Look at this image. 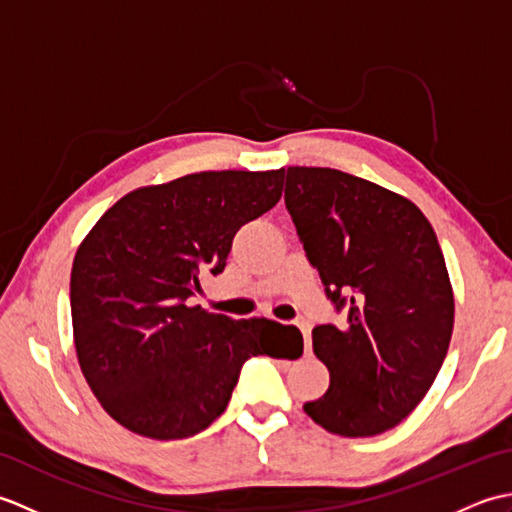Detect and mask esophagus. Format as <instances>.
I'll list each match as a JSON object with an SVG mask.
<instances>
[{"instance_id": "34e87169", "label": "esophagus", "mask_w": 512, "mask_h": 512, "mask_svg": "<svg viewBox=\"0 0 512 512\" xmlns=\"http://www.w3.org/2000/svg\"><path fill=\"white\" fill-rule=\"evenodd\" d=\"M299 330L303 334V345H306V354L310 352V325L306 321H299Z\"/></svg>"}]
</instances>
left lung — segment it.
Listing matches in <instances>:
<instances>
[{"mask_svg": "<svg viewBox=\"0 0 512 512\" xmlns=\"http://www.w3.org/2000/svg\"><path fill=\"white\" fill-rule=\"evenodd\" d=\"M286 209L334 312L312 347L330 387L306 402L336 436H378L436 380L453 334V292L433 226L416 204L339 169L288 167Z\"/></svg>", "mask_w": 512, "mask_h": 512, "instance_id": "1", "label": "left lung"}]
</instances>
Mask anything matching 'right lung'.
Returning a JSON list of instances; mask_svg holds the SVG:
<instances>
[{"label": "right lung", "instance_id": "right-lung-1", "mask_svg": "<svg viewBox=\"0 0 512 512\" xmlns=\"http://www.w3.org/2000/svg\"><path fill=\"white\" fill-rule=\"evenodd\" d=\"M279 171H202L127 193L76 250L70 277L74 345L103 409L138 436L182 440L224 413L250 356L277 330L187 299L220 275L233 237L281 198Z\"/></svg>", "mask_w": 512, "mask_h": 512}]
</instances>
